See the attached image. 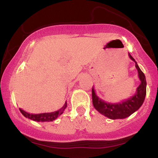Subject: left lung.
<instances>
[{
  "instance_id": "8db88e82",
  "label": "left lung",
  "mask_w": 158,
  "mask_h": 158,
  "mask_svg": "<svg viewBox=\"0 0 158 158\" xmlns=\"http://www.w3.org/2000/svg\"><path fill=\"white\" fill-rule=\"evenodd\" d=\"M129 57L132 61L135 63V67L138 73L141 83L136 89V92L133 96L123 100L118 103H109L106 102L104 100L101 99L97 96L95 91L92 87V97L93 106L100 114H103L106 117L110 119H123L128 117L136 111H138L142 106L146 95V82L145 76L138 66V63L135 59L128 53Z\"/></svg>"
}]
</instances>
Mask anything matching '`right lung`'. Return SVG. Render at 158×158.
<instances>
[{
  "label": "right lung",
  "instance_id": "right-lung-1",
  "mask_svg": "<svg viewBox=\"0 0 158 158\" xmlns=\"http://www.w3.org/2000/svg\"><path fill=\"white\" fill-rule=\"evenodd\" d=\"M66 107H67V102H66L64 106H63L61 109L57 110V111H53V112L41 113V114H30V113L23 111V110L21 109H20V111L24 117L31 119V120L33 121H35V122H52V121L56 119L59 116L61 115V114H63V111H64V110L66 109Z\"/></svg>",
  "mask_w": 158,
  "mask_h": 158
}]
</instances>
